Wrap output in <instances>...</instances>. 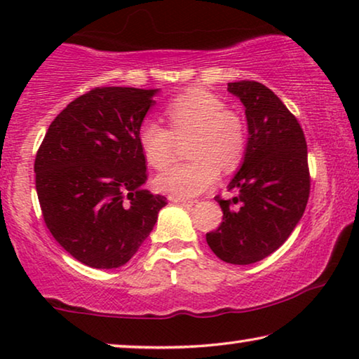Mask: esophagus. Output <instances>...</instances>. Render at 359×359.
<instances>
[{
	"label": "esophagus",
	"mask_w": 359,
	"mask_h": 359,
	"mask_svg": "<svg viewBox=\"0 0 359 359\" xmlns=\"http://www.w3.org/2000/svg\"><path fill=\"white\" fill-rule=\"evenodd\" d=\"M170 201L175 203H181V205H187V207H192L196 203L194 201H186V198H180V197H170Z\"/></svg>",
	"instance_id": "obj_1"
}]
</instances>
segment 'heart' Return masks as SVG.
<instances>
[{
    "mask_svg": "<svg viewBox=\"0 0 359 359\" xmlns=\"http://www.w3.org/2000/svg\"><path fill=\"white\" fill-rule=\"evenodd\" d=\"M170 130L144 120L137 142L146 162L156 170L170 167L181 142H187L191 162L158 175L156 186L165 194L189 198L202 194L218 180L219 168L231 172L245 152V123L222 99L205 90H191L175 97L165 109Z\"/></svg>",
    "mask_w": 359,
    "mask_h": 359,
    "instance_id": "1",
    "label": "heart"
}]
</instances>
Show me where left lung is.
Masks as SVG:
<instances>
[{
    "instance_id": "1",
    "label": "left lung",
    "mask_w": 359,
    "mask_h": 359,
    "mask_svg": "<svg viewBox=\"0 0 359 359\" xmlns=\"http://www.w3.org/2000/svg\"><path fill=\"white\" fill-rule=\"evenodd\" d=\"M228 91L245 107L249 141L244 162L228 189L239 196H217L223 222L207 233V244L219 260L257 263L287 241L310 197V170L303 130L294 114L258 81H234Z\"/></svg>"
}]
</instances>
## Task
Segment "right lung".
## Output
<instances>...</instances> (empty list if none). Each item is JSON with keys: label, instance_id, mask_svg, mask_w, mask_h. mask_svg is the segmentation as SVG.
Instances as JSON below:
<instances>
[{"label": "right lung", "instance_id": "right-lung-1", "mask_svg": "<svg viewBox=\"0 0 359 359\" xmlns=\"http://www.w3.org/2000/svg\"><path fill=\"white\" fill-rule=\"evenodd\" d=\"M158 90L95 88L72 101L35 158L41 213L64 250L86 266H123L151 234L167 197L147 180L137 131Z\"/></svg>", "mask_w": 359, "mask_h": 359}]
</instances>
